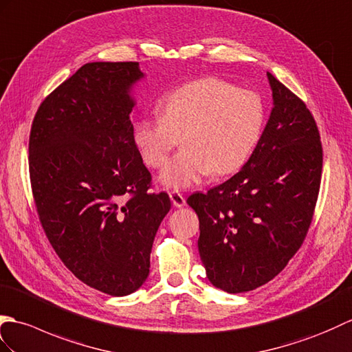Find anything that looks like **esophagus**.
Listing matches in <instances>:
<instances>
[{
  "mask_svg": "<svg viewBox=\"0 0 352 352\" xmlns=\"http://www.w3.org/2000/svg\"><path fill=\"white\" fill-rule=\"evenodd\" d=\"M170 200H171V203H173L175 208H184L186 205L185 197L182 196L181 192H177V191L170 192Z\"/></svg>",
  "mask_w": 352,
  "mask_h": 352,
  "instance_id": "34e87169",
  "label": "esophagus"
}]
</instances>
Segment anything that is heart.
Returning <instances> with one entry per match:
<instances>
[{
    "instance_id": "1",
    "label": "heart",
    "mask_w": 352,
    "mask_h": 352,
    "mask_svg": "<svg viewBox=\"0 0 352 352\" xmlns=\"http://www.w3.org/2000/svg\"><path fill=\"white\" fill-rule=\"evenodd\" d=\"M161 116L142 117L132 138L143 161L161 168L182 138L184 149L162 168L167 190H186L206 176L238 171L259 142L265 110L253 91L217 78L186 82L160 102Z\"/></svg>"
}]
</instances>
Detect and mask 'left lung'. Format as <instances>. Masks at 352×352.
Wrapping results in <instances>:
<instances>
[{"instance_id":"left-lung-1","label":"left lung","mask_w":352,"mask_h":352,"mask_svg":"<svg viewBox=\"0 0 352 352\" xmlns=\"http://www.w3.org/2000/svg\"><path fill=\"white\" fill-rule=\"evenodd\" d=\"M270 119L235 176L186 203L199 215L206 277L229 294L274 278L302 244L321 185L322 147L314 116L267 72Z\"/></svg>"}]
</instances>
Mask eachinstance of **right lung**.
Segmentation results:
<instances>
[{"mask_svg": "<svg viewBox=\"0 0 352 352\" xmlns=\"http://www.w3.org/2000/svg\"><path fill=\"white\" fill-rule=\"evenodd\" d=\"M138 63L81 66L46 98L30 134V179L51 245L74 274L124 296L149 276L151 252L171 208L149 192L151 173L132 138Z\"/></svg>", "mask_w": 352, "mask_h": 352, "instance_id": "right-lung-1", "label": "right lung"}]
</instances>
